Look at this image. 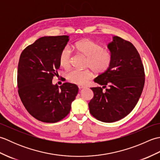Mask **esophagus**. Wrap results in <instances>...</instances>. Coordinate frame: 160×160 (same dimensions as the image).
Listing matches in <instances>:
<instances>
[{"label": "esophagus", "mask_w": 160, "mask_h": 160, "mask_svg": "<svg viewBox=\"0 0 160 160\" xmlns=\"http://www.w3.org/2000/svg\"><path fill=\"white\" fill-rule=\"evenodd\" d=\"M78 88H79L80 89H84V88H86V87H85V86H82V85H80V86H78Z\"/></svg>", "instance_id": "1"}]
</instances>
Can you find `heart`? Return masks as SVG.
<instances>
[{"label": "heart", "instance_id": "obj_1", "mask_svg": "<svg viewBox=\"0 0 160 160\" xmlns=\"http://www.w3.org/2000/svg\"><path fill=\"white\" fill-rule=\"evenodd\" d=\"M74 49L77 52L87 57L86 66L90 67L96 73H101L109 67L113 59L110 50L102 48L99 44L93 40L84 39L74 44ZM72 52L69 47H64L61 50L59 56V62L64 69H68L71 65ZM93 73L90 69L80 70L75 69L68 73V79L71 82L83 85L91 78Z\"/></svg>", "mask_w": 160, "mask_h": 160}]
</instances>
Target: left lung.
Returning <instances> with one entry per match:
<instances>
[{
  "mask_svg": "<svg viewBox=\"0 0 160 160\" xmlns=\"http://www.w3.org/2000/svg\"><path fill=\"white\" fill-rule=\"evenodd\" d=\"M107 46L113 59L107 70L94 79L102 87L91 88L94 96L89 108L98 120L110 123L124 118L133 109L143 90L145 76L140 56L132 44L113 36Z\"/></svg>",
  "mask_w": 160,
  "mask_h": 160,
  "instance_id": "8db88e82",
  "label": "left lung"
}]
</instances>
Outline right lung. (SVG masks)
I'll return each instance as SVG.
<instances>
[{
    "mask_svg": "<svg viewBox=\"0 0 160 160\" xmlns=\"http://www.w3.org/2000/svg\"><path fill=\"white\" fill-rule=\"evenodd\" d=\"M69 40L68 36H44L27 47L18 66V94L29 113L36 120L55 123L69 113L78 93L75 84L60 87L52 82L60 68V53Z\"/></svg>",
    "mask_w": 160,
    "mask_h": 160,
    "instance_id": "1",
    "label": "right lung"
}]
</instances>
